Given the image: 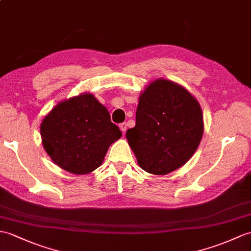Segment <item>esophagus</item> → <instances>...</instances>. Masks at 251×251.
I'll list each match as a JSON object with an SVG mask.
<instances>
[{
	"mask_svg": "<svg viewBox=\"0 0 251 251\" xmlns=\"http://www.w3.org/2000/svg\"><path fill=\"white\" fill-rule=\"evenodd\" d=\"M120 128H121L122 132L125 133V132H126V129H127V125H126V123H122V124H120Z\"/></svg>",
	"mask_w": 251,
	"mask_h": 251,
	"instance_id": "obj_1",
	"label": "esophagus"
}]
</instances>
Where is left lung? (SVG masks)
<instances>
[{
	"instance_id": "8db88e82",
	"label": "left lung",
	"mask_w": 251,
	"mask_h": 251,
	"mask_svg": "<svg viewBox=\"0 0 251 251\" xmlns=\"http://www.w3.org/2000/svg\"><path fill=\"white\" fill-rule=\"evenodd\" d=\"M204 131L199 101L183 85L159 78L139 96L136 126L126 139L139 166L155 176L183 167L195 154Z\"/></svg>"
}]
</instances>
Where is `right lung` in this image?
<instances>
[{
    "label": "right lung",
    "mask_w": 251,
    "mask_h": 251,
    "mask_svg": "<svg viewBox=\"0 0 251 251\" xmlns=\"http://www.w3.org/2000/svg\"><path fill=\"white\" fill-rule=\"evenodd\" d=\"M44 149L63 170L77 176L102 164L110 145L122 137L107 108L90 93L65 99L40 124Z\"/></svg>",
    "instance_id": "1"
}]
</instances>
